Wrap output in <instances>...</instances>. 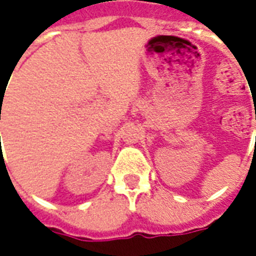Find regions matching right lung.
Wrapping results in <instances>:
<instances>
[{"instance_id":"add662e5","label":"right lung","mask_w":256,"mask_h":256,"mask_svg":"<svg viewBox=\"0 0 256 256\" xmlns=\"http://www.w3.org/2000/svg\"><path fill=\"white\" fill-rule=\"evenodd\" d=\"M0 120H1V118H0Z\"/></svg>"}]
</instances>
